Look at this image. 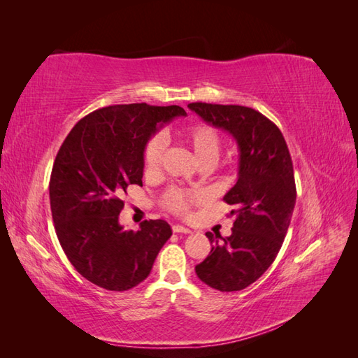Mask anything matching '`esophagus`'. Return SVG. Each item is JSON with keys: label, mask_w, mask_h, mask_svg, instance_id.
I'll list each match as a JSON object with an SVG mask.
<instances>
[{"label": "esophagus", "mask_w": 358, "mask_h": 358, "mask_svg": "<svg viewBox=\"0 0 358 358\" xmlns=\"http://www.w3.org/2000/svg\"><path fill=\"white\" fill-rule=\"evenodd\" d=\"M172 231L175 234H191V229H187V227L181 226V224H173L172 226Z\"/></svg>", "instance_id": "esophagus-1"}]
</instances>
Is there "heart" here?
<instances>
[{
	"instance_id": "1",
	"label": "heart",
	"mask_w": 358,
	"mask_h": 358,
	"mask_svg": "<svg viewBox=\"0 0 358 358\" xmlns=\"http://www.w3.org/2000/svg\"><path fill=\"white\" fill-rule=\"evenodd\" d=\"M180 138L192 150L201 166L212 164L218 157L222 148V135L218 129L208 123H194L181 129ZM166 149V140L162 134L149 136L143 148V169L144 173L154 175L159 171ZM203 194L199 191H186L181 187H169L162 196V206L172 214L186 215L192 204L201 203Z\"/></svg>"
}]
</instances>
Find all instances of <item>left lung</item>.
<instances>
[{
    "label": "left lung",
    "instance_id": "obj_1",
    "mask_svg": "<svg viewBox=\"0 0 358 358\" xmlns=\"http://www.w3.org/2000/svg\"><path fill=\"white\" fill-rule=\"evenodd\" d=\"M187 108L229 132L240 149L238 180L223 196L234 208L232 234H206L212 249L195 272L217 291H241L263 275L286 237L296 199L291 154L280 129L255 109L210 103Z\"/></svg>",
    "mask_w": 358,
    "mask_h": 358
}]
</instances>
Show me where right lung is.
Instances as JSON below:
<instances>
[{
	"label": "right lung",
	"mask_w": 358,
	"mask_h": 358,
	"mask_svg": "<svg viewBox=\"0 0 358 358\" xmlns=\"http://www.w3.org/2000/svg\"><path fill=\"white\" fill-rule=\"evenodd\" d=\"M175 117H186L185 109L109 106L81 118L59 148L49 183L52 218L64 254L90 283L108 291L135 287L171 238L164 220L124 231L118 215L127 186H143L144 144Z\"/></svg>",
	"instance_id": "obj_1"
}]
</instances>
